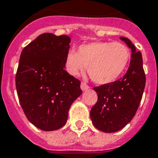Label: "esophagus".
Listing matches in <instances>:
<instances>
[{
    "label": "esophagus",
    "instance_id": "obj_1",
    "mask_svg": "<svg viewBox=\"0 0 158 158\" xmlns=\"http://www.w3.org/2000/svg\"><path fill=\"white\" fill-rule=\"evenodd\" d=\"M80 88H81V89H82L83 91L85 90H87V89H89V86L85 82H82L81 83V85H80Z\"/></svg>",
    "mask_w": 158,
    "mask_h": 158
}]
</instances>
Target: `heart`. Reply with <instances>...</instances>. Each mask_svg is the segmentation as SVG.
Returning <instances> with one entry per match:
<instances>
[{
	"mask_svg": "<svg viewBox=\"0 0 158 158\" xmlns=\"http://www.w3.org/2000/svg\"><path fill=\"white\" fill-rule=\"evenodd\" d=\"M131 59V52L124 43L94 42L84 44L78 52L69 51L65 66L73 76L82 74L88 68L94 82L106 85L115 81L124 73Z\"/></svg>",
	"mask_w": 158,
	"mask_h": 158,
	"instance_id": "1",
	"label": "heart"
}]
</instances>
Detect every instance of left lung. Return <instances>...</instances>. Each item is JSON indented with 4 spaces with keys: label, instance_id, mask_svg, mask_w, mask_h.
I'll return each instance as SVG.
<instances>
[{
    "label": "left lung",
    "instance_id": "1",
    "mask_svg": "<svg viewBox=\"0 0 158 158\" xmlns=\"http://www.w3.org/2000/svg\"><path fill=\"white\" fill-rule=\"evenodd\" d=\"M131 49L126 74L114 82L94 87L98 100L90 110L93 125L104 132H115L132 120L141 102L146 85L141 52H136L130 39L121 37Z\"/></svg>",
    "mask_w": 158,
    "mask_h": 158
}]
</instances>
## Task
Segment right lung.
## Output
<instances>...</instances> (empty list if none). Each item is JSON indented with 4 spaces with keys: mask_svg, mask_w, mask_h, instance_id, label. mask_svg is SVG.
<instances>
[{
    "mask_svg": "<svg viewBox=\"0 0 158 158\" xmlns=\"http://www.w3.org/2000/svg\"><path fill=\"white\" fill-rule=\"evenodd\" d=\"M70 37L43 33L23 48L16 73L20 104L28 121L43 131H55L82 94L80 81L65 68Z\"/></svg>",
    "mask_w": 158,
    "mask_h": 158,
    "instance_id": "add662e5",
    "label": "right lung"
}]
</instances>
